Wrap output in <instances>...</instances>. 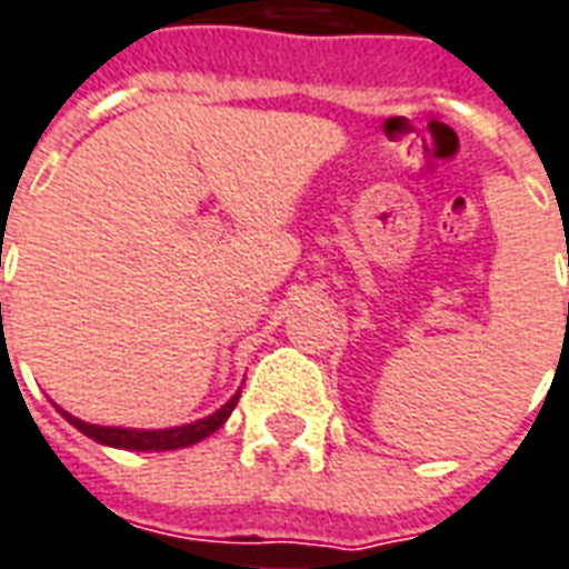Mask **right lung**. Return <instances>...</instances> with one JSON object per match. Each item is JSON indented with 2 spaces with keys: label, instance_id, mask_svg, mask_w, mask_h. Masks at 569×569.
<instances>
[{
  "label": "right lung",
  "instance_id": "add662e5",
  "mask_svg": "<svg viewBox=\"0 0 569 569\" xmlns=\"http://www.w3.org/2000/svg\"><path fill=\"white\" fill-rule=\"evenodd\" d=\"M239 392L228 405H221L219 411L209 413L203 420L188 422V426H177V429H119V426H92L71 417L68 411L59 408V413L66 417L77 431H83L92 441L104 443V447H117V450H140V452H158V450H179V447H191V443L203 441L212 431H219L230 411L237 408Z\"/></svg>",
  "mask_w": 569,
  "mask_h": 569
}]
</instances>
